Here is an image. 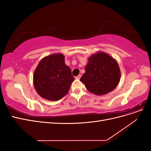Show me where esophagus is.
<instances>
[{
  "label": "esophagus",
  "mask_w": 151,
  "mask_h": 151,
  "mask_svg": "<svg viewBox=\"0 0 151 151\" xmlns=\"http://www.w3.org/2000/svg\"><path fill=\"white\" fill-rule=\"evenodd\" d=\"M81 77V75H78V76L76 77V79H80Z\"/></svg>",
  "instance_id": "34e87169"
}]
</instances>
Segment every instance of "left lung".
Wrapping results in <instances>:
<instances>
[{
	"instance_id": "obj_1",
	"label": "left lung",
	"mask_w": 151,
	"mask_h": 151,
	"mask_svg": "<svg viewBox=\"0 0 151 151\" xmlns=\"http://www.w3.org/2000/svg\"><path fill=\"white\" fill-rule=\"evenodd\" d=\"M86 72L80 81L86 89L97 95L111 92L120 79V70L117 62L108 54L98 53L89 58Z\"/></svg>"
}]
</instances>
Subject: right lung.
I'll use <instances>...</instances> for the list:
<instances>
[{
  "mask_svg": "<svg viewBox=\"0 0 151 151\" xmlns=\"http://www.w3.org/2000/svg\"><path fill=\"white\" fill-rule=\"evenodd\" d=\"M62 54H53L43 58L34 73V86L38 94L50 101H57L68 93L74 81L70 67Z\"/></svg>",
  "mask_w": 151,
  "mask_h": 151,
  "instance_id": "1",
  "label": "right lung"
}]
</instances>
